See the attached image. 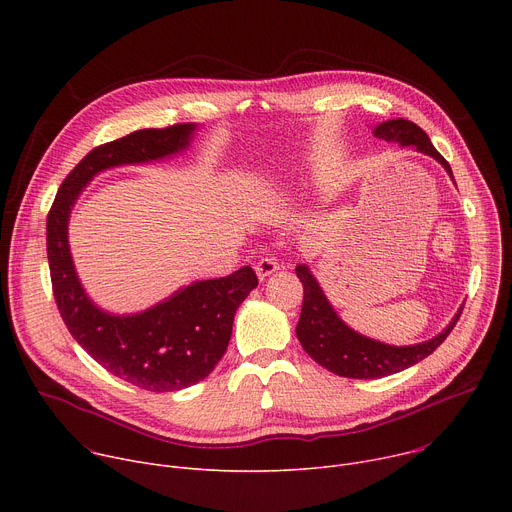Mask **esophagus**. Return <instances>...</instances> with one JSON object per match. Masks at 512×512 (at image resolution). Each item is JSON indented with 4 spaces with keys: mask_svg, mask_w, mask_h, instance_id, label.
Here are the masks:
<instances>
[{
    "mask_svg": "<svg viewBox=\"0 0 512 512\" xmlns=\"http://www.w3.org/2000/svg\"><path fill=\"white\" fill-rule=\"evenodd\" d=\"M279 269V263H277V259H273V257H263L261 261H257V265H255V271H257V277L263 281V279H267L271 273H275Z\"/></svg>",
    "mask_w": 512,
    "mask_h": 512,
    "instance_id": "esophagus-1",
    "label": "esophagus"
}]
</instances>
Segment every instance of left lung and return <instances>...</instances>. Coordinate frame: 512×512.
<instances>
[{
  "mask_svg": "<svg viewBox=\"0 0 512 512\" xmlns=\"http://www.w3.org/2000/svg\"><path fill=\"white\" fill-rule=\"evenodd\" d=\"M375 137L399 143L401 148L413 145V148L425 156L440 162L444 170L454 180L450 164L444 156L433 148L427 133L417 127L413 121L407 119H389L373 127ZM296 273L304 285V304L300 322L296 328L298 340L302 348L330 373L348 379H381L387 375H395L405 371L425 356H429L437 346H440L450 332L454 330L456 322L460 320L462 308L452 318V322L429 340L411 344V346H393L373 338L362 336L354 332L344 320L334 312L332 304L328 302L324 289L312 275L308 265H298Z\"/></svg>",
  "mask_w": 512,
  "mask_h": 512,
  "instance_id": "1",
  "label": "left lung"
}]
</instances>
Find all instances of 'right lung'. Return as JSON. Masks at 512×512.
Returning <instances> with one entry per match:
<instances>
[{
  "mask_svg": "<svg viewBox=\"0 0 512 512\" xmlns=\"http://www.w3.org/2000/svg\"><path fill=\"white\" fill-rule=\"evenodd\" d=\"M194 123L139 129L91 150L58 188L46 221V251L58 312L75 338L111 375L154 393L186 389L206 379L223 358L237 308L257 287L251 267L194 281L137 314L99 308L77 275L68 247V218L83 188L117 166L148 164L184 152Z\"/></svg>",
  "mask_w": 512,
  "mask_h": 512,
  "instance_id": "1",
  "label": "right lung"
}]
</instances>
